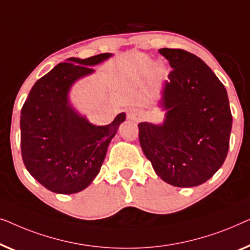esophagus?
<instances>
[{
    "mask_svg": "<svg viewBox=\"0 0 250 250\" xmlns=\"http://www.w3.org/2000/svg\"><path fill=\"white\" fill-rule=\"evenodd\" d=\"M138 111L136 108H129L126 111V119H129V120H138Z\"/></svg>",
    "mask_w": 250,
    "mask_h": 250,
    "instance_id": "esophagus-1",
    "label": "esophagus"
}]
</instances>
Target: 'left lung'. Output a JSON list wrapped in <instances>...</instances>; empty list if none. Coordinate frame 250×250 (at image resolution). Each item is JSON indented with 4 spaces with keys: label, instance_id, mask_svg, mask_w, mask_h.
<instances>
[{
    "label": "left lung",
    "instance_id": "8db88e82",
    "mask_svg": "<svg viewBox=\"0 0 250 250\" xmlns=\"http://www.w3.org/2000/svg\"><path fill=\"white\" fill-rule=\"evenodd\" d=\"M173 69L162 89L163 124L140 122L139 142L156 174L174 187L212 178L228 155L232 115L227 89L203 60L161 48Z\"/></svg>",
    "mask_w": 250,
    "mask_h": 250
}]
</instances>
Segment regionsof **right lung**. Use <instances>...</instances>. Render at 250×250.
Returning a JSON list of instances; mask_svg holds the SVG:
<instances>
[{
    "label": "right lung",
    "mask_w": 250,
    "mask_h": 250,
    "mask_svg": "<svg viewBox=\"0 0 250 250\" xmlns=\"http://www.w3.org/2000/svg\"><path fill=\"white\" fill-rule=\"evenodd\" d=\"M112 55L66 59L35 83L21 110L24 167L55 194H76L88 187L100 173L119 125L125 120L122 112L110 125H93L69 98L75 83L94 73L93 66Z\"/></svg>",
    "instance_id": "1"
}]
</instances>
